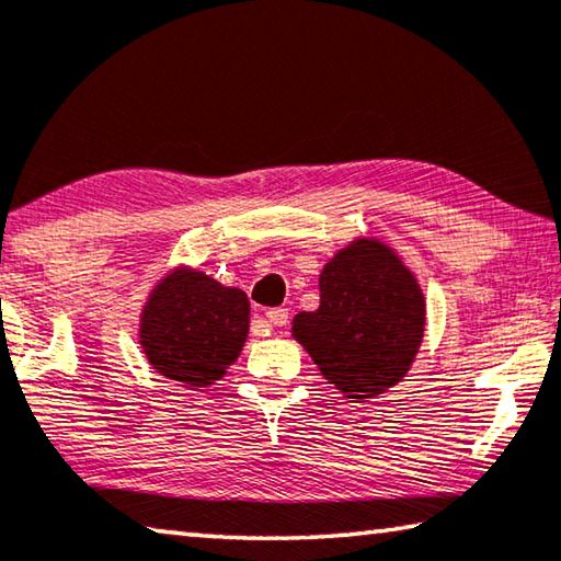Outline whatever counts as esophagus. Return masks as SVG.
I'll list each match as a JSON object with an SVG mask.
<instances>
[{
    "instance_id": "1",
    "label": "esophagus",
    "mask_w": 561,
    "mask_h": 561,
    "mask_svg": "<svg viewBox=\"0 0 561 561\" xmlns=\"http://www.w3.org/2000/svg\"><path fill=\"white\" fill-rule=\"evenodd\" d=\"M267 321L272 327H284L289 321V309H284V307H274V309H267Z\"/></svg>"
}]
</instances>
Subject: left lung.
Listing matches in <instances>:
<instances>
[{"instance_id":"obj_1","label":"left lung","mask_w":561,"mask_h":561,"mask_svg":"<svg viewBox=\"0 0 561 561\" xmlns=\"http://www.w3.org/2000/svg\"><path fill=\"white\" fill-rule=\"evenodd\" d=\"M425 331V297L393 247L356 237L319 274V309L291 336L346 398H376L411 371Z\"/></svg>"}]
</instances>
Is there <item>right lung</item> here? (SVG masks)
I'll list each match as a JSON object with an SVG mask.
<instances>
[{"label": "right lung", "mask_w": 561, "mask_h": 561, "mask_svg": "<svg viewBox=\"0 0 561 561\" xmlns=\"http://www.w3.org/2000/svg\"><path fill=\"white\" fill-rule=\"evenodd\" d=\"M247 334V294L190 267L170 270L156 282L138 324L148 364L187 388L220 381L240 356Z\"/></svg>", "instance_id": "right-lung-1"}]
</instances>
